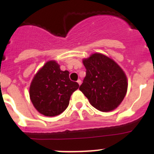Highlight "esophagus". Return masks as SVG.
I'll return each mask as SVG.
<instances>
[{
	"label": "esophagus",
	"mask_w": 154,
	"mask_h": 154,
	"mask_svg": "<svg viewBox=\"0 0 154 154\" xmlns=\"http://www.w3.org/2000/svg\"><path fill=\"white\" fill-rule=\"evenodd\" d=\"M77 82H78V84H79V85H81V84H82V81H81V80H80V79H78V81H77Z\"/></svg>",
	"instance_id": "1"
}]
</instances>
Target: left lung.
Returning <instances> with one entry per match:
<instances>
[{"label":"left lung","mask_w":154,"mask_h":154,"mask_svg":"<svg viewBox=\"0 0 154 154\" xmlns=\"http://www.w3.org/2000/svg\"><path fill=\"white\" fill-rule=\"evenodd\" d=\"M82 62L86 75L79 90L99 111L109 112L117 108L127 92L124 71L113 59L101 53H94Z\"/></svg>","instance_id":"obj_1"}]
</instances>
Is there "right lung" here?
<instances>
[{"label":"right lung","instance_id":"right-lung-1","mask_svg":"<svg viewBox=\"0 0 154 154\" xmlns=\"http://www.w3.org/2000/svg\"><path fill=\"white\" fill-rule=\"evenodd\" d=\"M79 87L77 82L70 80L69 71L61 70L55 60L48 61L31 81L30 99L39 113L55 116L66 109L72 94Z\"/></svg>","mask_w":154,"mask_h":154}]
</instances>
